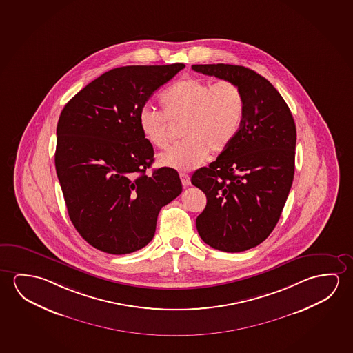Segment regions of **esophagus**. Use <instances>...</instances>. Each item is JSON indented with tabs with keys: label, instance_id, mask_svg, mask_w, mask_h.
<instances>
[{
	"label": "esophagus",
	"instance_id": "obj_1",
	"mask_svg": "<svg viewBox=\"0 0 353 353\" xmlns=\"http://www.w3.org/2000/svg\"><path fill=\"white\" fill-rule=\"evenodd\" d=\"M179 179H181V182H182L183 187H188V185H190V176L185 174V172H181V174H179Z\"/></svg>",
	"mask_w": 353,
	"mask_h": 353
}]
</instances>
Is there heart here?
<instances>
[{"label":"heart","instance_id":"1","mask_svg":"<svg viewBox=\"0 0 353 353\" xmlns=\"http://www.w3.org/2000/svg\"><path fill=\"white\" fill-rule=\"evenodd\" d=\"M161 110L145 105L138 123L152 145L166 149L171 122H181L179 141L159 157V163L179 171L201 166L209 152H223L239 134L245 111L242 89L230 81H212L188 77L174 81L160 97Z\"/></svg>","mask_w":353,"mask_h":353}]
</instances>
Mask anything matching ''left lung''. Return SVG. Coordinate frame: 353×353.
<instances>
[{
	"mask_svg": "<svg viewBox=\"0 0 353 353\" xmlns=\"http://www.w3.org/2000/svg\"><path fill=\"white\" fill-rule=\"evenodd\" d=\"M192 68L234 81L243 92L239 134L190 181L206 196L196 221L201 239L215 250L244 252L272 234L281 216L294 174L296 125L280 92L250 68L223 63Z\"/></svg>",
	"mask_w": 353,
	"mask_h": 353,
	"instance_id": "obj_1",
	"label": "left lung"
}]
</instances>
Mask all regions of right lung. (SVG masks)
<instances>
[{
    "label": "right lung",
    "instance_id": "add662e5",
    "mask_svg": "<svg viewBox=\"0 0 353 353\" xmlns=\"http://www.w3.org/2000/svg\"><path fill=\"white\" fill-rule=\"evenodd\" d=\"M185 67L114 68L83 88L61 112L56 172L73 226L97 250L121 255L145 247L159 212L182 192L174 168L147 174L154 149L138 114Z\"/></svg>",
    "mask_w": 353,
    "mask_h": 353
}]
</instances>
